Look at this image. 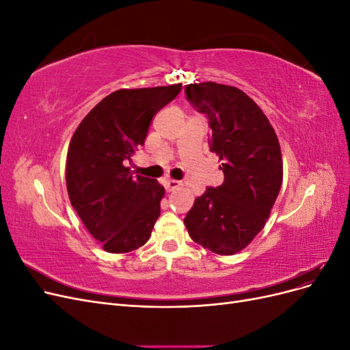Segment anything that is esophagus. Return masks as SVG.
Listing matches in <instances>:
<instances>
[{
    "mask_svg": "<svg viewBox=\"0 0 350 350\" xmlns=\"http://www.w3.org/2000/svg\"><path fill=\"white\" fill-rule=\"evenodd\" d=\"M181 185H183V183L181 181H175V179H169V181L165 183L166 191H174V189H178Z\"/></svg>",
    "mask_w": 350,
    "mask_h": 350,
    "instance_id": "esophagus-1",
    "label": "esophagus"
}]
</instances>
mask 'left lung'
Returning a JSON list of instances; mask_svg holds the SVG:
<instances>
[{"label": "left lung", "instance_id": "8db88e82", "mask_svg": "<svg viewBox=\"0 0 350 350\" xmlns=\"http://www.w3.org/2000/svg\"><path fill=\"white\" fill-rule=\"evenodd\" d=\"M188 102L208 118L210 150L225 181L196 198L184 224L198 245L220 256L245 248L266 225L283 179L278 135L248 94L215 81L185 86Z\"/></svg>", "mask_w": 350, "mask_h": 350}]
</instances>
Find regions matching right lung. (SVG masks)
I'll list each match as a JSON object with an SVG mask.
<instances>
[{"label":"right lung","mask_w":350,"mask_h":350,"mask_svg":"<svg viewBox=\"0 0 350 350\" xmlns=\"http://www.w3.org/2000/svg\"><path fill=\"white\" fill-rule=\"evenodd\" d=\"M179 92L181 84L116 90L84 116L71 137L68 197L105 251L130 252L152 235L165 188L153 178L134 176L125 161L144 144L153 116Z\"/></svg>","instance_id":"add662e5"}]
</instances>
